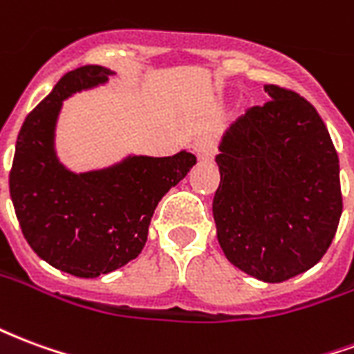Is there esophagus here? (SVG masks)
Instances as JSON below:
<instances>
[{
    "instance_id": "obj_1",
    "label": "esophagus",
    "mask_w": 354,
    "mask_h": 354,
    "mask_svg": "<svg viewBox=\"0 0 354 354\" xmlns=\"http://www.w3.org/2000/svg\"><path fill=\"white\" fill-rule=\"evenodd\" d=\"M193 151L197 155V159L203 162L212 161L214 159V144H212V140L210 138H201L195 147H193Z\"/></svg>"
}]
</instances>
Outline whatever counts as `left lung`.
I'll return each instance as SVG.
<instances>
[{
    "label": "left lung",
    "instance_id": "obj_1",
    "mask_svg": "<svg viewBox=\"0 0 354 354\" xmlns=\"http://www.w3.org/2000/svg\"><path fill=\"white\" fill-rule=\"evenodd\" d=\"M263 88L271 100L220 140L212 212L225 258L258 281L282 282L317 266L334 239L339 159L309 102L277 85Z\"/></svg>",
    "mask_w": 354,
    "mask_h": 354
}]
</instances>
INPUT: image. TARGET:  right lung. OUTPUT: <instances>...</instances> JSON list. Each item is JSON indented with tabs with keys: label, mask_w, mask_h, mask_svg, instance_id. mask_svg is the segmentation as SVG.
Instances as JSON below:
<instances>
[{
	"label": "right lung",
	"mask_w": 354,
	"mask_h": 354,
	"mask_svg": "<svg viewBox=\"0 0 354 354\" xmlns=\"http://www.w3.org/2000/svg\"><path fill=\"white\" fill-rule=\"evenodd\" d=\"M111 75L115 72L104 66L66 73L28 113L9 174L28 245L53 267L83 279L111 273L142 252L159 201L197 162L182 149L172 157L127 155L88 172L66 169L55 147L62 104L72 94L106 85Z\"/></svg>",
	"instance_id": "right-lung-1"
}]
</instances>
